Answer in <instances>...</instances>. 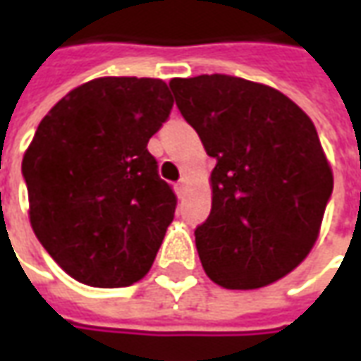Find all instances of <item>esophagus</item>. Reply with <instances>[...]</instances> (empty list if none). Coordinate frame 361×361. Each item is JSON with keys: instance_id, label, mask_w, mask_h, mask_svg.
I'll use <instances>...</instances> for the list:
<instances>
[{"instance_id": "esophagus-1", "label": "esophagus", "mask_w": 361, "mask_h": 361, "mask_svg": "<svg viewBox=\"0 0 361 361\" xmlns=\"http://www.w3.org/2000/svg\"><path fill=\"white\" fill-rule=\"evenodd\" d=\"M176 191H178L180 195H183V193L188 191V180L178 181V183H176Z\"/></svg>"}]
</instances>
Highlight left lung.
<instances>
[{"label": "left lung", "instance_id": "8db88e82", "mask_svg": "<svg viewBox=\"0 0 361 361\" xmlns=\"http://www.w3.org/2000/svg\"><path fill=\"white\" fill-rule=\"evenodd\" d=\"M207 154L212 207L195 230L204 272L228 290L276 282L317 240L333 172L313 121L288 96L232 75L172 79Z\"/></svg>", "mask_w": 361, "mask_h": 361}]
</instances>
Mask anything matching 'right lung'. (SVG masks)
Returning a JSON list of instances; mask_svg holds the SVG:
<instances>
[{"instance_id":"1","label":"right lung","mask_w":361,"mask_h":361,"mask_svg":"<svg viewBox=\"0 0 361 361\" xmlns=\"http://www.w3.org/2000/svg\"><path fill=\"white\" fill-rule=\"evenodd\" d=\"M172 106L160 79L100 77L36 129L23 158L30 226L82 284L131 286L157 257L178 199L147 145Z\"/></svg>"}]
</instances>
